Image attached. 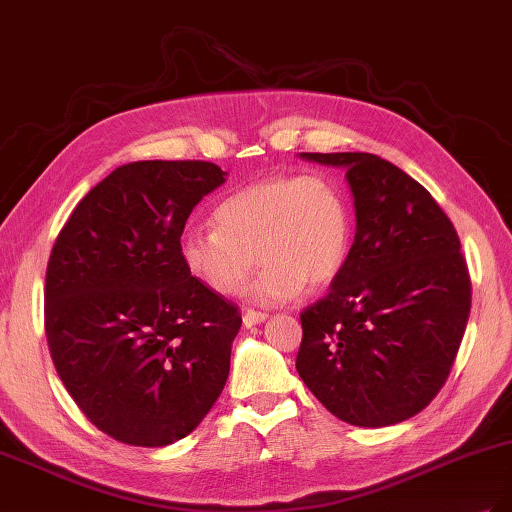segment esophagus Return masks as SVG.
Wrapping results in <instances>:
<instances>
[{
  "label": "esophagus",
  "mask_w": 512,
  "mask_h": 512,
  "mask_svg": "<svg viewBox=\"0 0 512 512\" xmlns=\"http://www.w3.org/2000/svg\"><path fill=\"white\" fill-rule=\"evenodd\" d=\"M267 320V314H262V312H254V309H247V312L243 314V324L247 329H252V327H256V324H260V322H265Z\"/></svg>",
  "instance_id": "esophagus-1"
}]
</instances>
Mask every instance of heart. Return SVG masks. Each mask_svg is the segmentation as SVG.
<instances>
[{"instance_id": "b5f03b06", "label": "heart", "mask_w": 512, "mask_h": 512, "mask_svg": "<svg viewBox=\"0 0 512 512\" xmlns=\"http://www.w3.org/2000/svg\"><path fill=\"white\" fill-rule=\"evenodd\" d=\"M215 228H188L179 239L183 269L218 297L237 294L258 262L247 297L284 303L333 282L350 250V207L324 175H275L243 185L215 207Z\"/></svg>"}]
</instances>
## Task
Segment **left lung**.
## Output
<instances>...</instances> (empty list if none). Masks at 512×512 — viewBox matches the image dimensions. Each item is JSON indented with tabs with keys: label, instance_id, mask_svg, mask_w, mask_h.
I'll use <instances>...</instances> for the list:
<instances>
[{
	"label": "left lung",
	"instance_id": "1",
	"mask_svg": "<svg viewBox=\"0 0 512 512\" xmlns=\"http://www.w3.org/2000/svg\"><path fill=\"white\" fill-rule=\"evenodd\" d=\"M346 168L356 232L327 297L303 309L297 371L356 427H386L440 393L466 333L472 284L453 222L374 153H301Z\"/></svg>",
	"mask_w": 512,
	"mask_h": 512
}]
</instances>
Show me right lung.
<instances>
[{"label":"right lung","mask_w":512,"mask_h":512,"mask_svg":"<svg viewBox=\"0 0 512 512\" xmlns=\"http://www.w3.org/2000/svg\"><path fill=\"white\" fill-rule=\"evenodd\" d=\"M224 177L203 160L123 164L53 245L44 286L53 365L89 421L123 444L185 438L226 384L239 307L179 258L192 209Z\"/></svg>","instance_id":"add662e5"}]
</instances>
